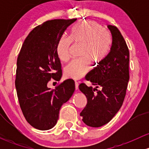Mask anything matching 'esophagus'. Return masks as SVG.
Wrapping results in <instances>:
<instances>
[{
  "instance_id": "1",
  "label": "esophagus",
  "mask_w": 149,
  "mask_h": 149,
  "mask_svg": "<svg viewBox=\"0 0 149 149\" xmlns=\"http://www.w3.org/2000/svg\"><path fill=\"white\" fill-rule=\"evenodd\" d=\"M75 88H76V91H77L79 90V83L78 82H75Z\"/></svg>"
}]
</instances>
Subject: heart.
I'll return each mask as SVG.
<instances>
[{
  "label": "heart",
  "mask_w": 149,
  "mask_h": 149,
  "mask_svg": "<svg viewBox=\"0 0 149 149\" xmlns=\"http://www.w3.org/2000/svg\"><path fill=\"white\" fill-rule=\"evenodd\" d=\"M72 42L83 45L81 58L73 60L65 66V75L73 79H79L90 69V61H103L110 50L112 39L107 30L94 21H84L73 28L70 37L63 36L59 40L57 51L60 60L66 62L70 58Z\"/></svg>",
  "instance_id": "b5f03b06"
}]
</instances>
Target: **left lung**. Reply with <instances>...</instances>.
<instances>
[{
	"mask_svg": "<svg viewBox=\"0 0 149 149\" xmlns=\"http://www.w3.org/2000/svg\"><path fill=\"white\" fill-rule=\"evenodd\" d=\"M107 26L112 38L109 54L85 77L95 87L84 83L79 86L87 98L86 105L80 115L86 125L93 127L108 123L119 111L130 79L127 44L116 26Z\"/></svg>",
	"mask_w": 149,
	"mask_h": 149,
	"instance_id": "obj_1",
	"label": "left lung"
}]
</instances>
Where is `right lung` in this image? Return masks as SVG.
I'll return each instance as SVG.
<instances>
[{
    "label": "right lung",
    "instance_id": "obj_1",
    "mask_svg": "<svg viewBox=\"0 0 149 149\" xmlns=\"http://www.w3.org/2000/svg\"><path fill=\"white\" fill-rule=\"evenodd\" d=\"M76 21L53 19L36 26L18 56L15 86L19 105L26 121L38 130H49L56 125L61 106L75 91L72 79L64 81L55 89L47 85L52 79L61 80L62 70L57 47L65 30Z\"/></svg>",
    "mask_w": 149,
    "mask_h": 149
}]
</instances>
